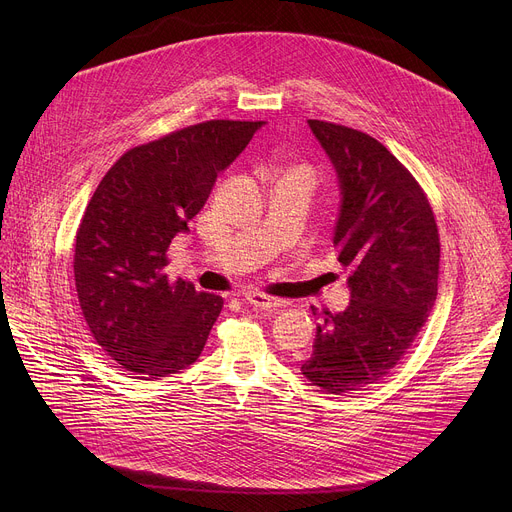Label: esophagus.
Masks as SVG:
<instances>
[{"instance_id": "obj_1", "label": "esophagus", "mask_w": 512, "mask_h": 512, "mask_svg": "<svg viewBox=\"0 0 512 512\" xmlns=\"http://www.w3.org/2000/svg\"><path fill=\"white\" fill-rule=\"evenodd\" d=\"M245 302L255 306V308H261V310H275V308L285 306V300L267 296V294H263V291H247Z\"/></svg>"}]
</instances>
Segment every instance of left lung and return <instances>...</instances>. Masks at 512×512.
Instances as JSON below:
<instances>
[{"mask_svg":"<svg viewBox=\"0 0 512 512\" xmlns=\"http://www.w3.org/2000/svg\"><path fill=\"white\" fill-rule=\"evenodd\" d=\"M332 160L342 204L334 231L350 269V306L324 312L302 373L326 393L364 391L397 367L427 322L440 277V233L427 194L381 141L310 119Z\"/></svg>","mask_w":512,"mask_h":512,"instance_id":"obj_1","label":"left lung"}]
</instances>
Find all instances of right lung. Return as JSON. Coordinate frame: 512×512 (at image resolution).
<instances>
[{"instance_id":"add662e5","label":"right lung","mask_w":512,"mask_h":512,"mask_svg":"<svg viewBox=\"0 0 512 512\" xmlns=\"http://www.w3.org/2000/svg\"><path fill=\"white\" fill-rule=\"evenodd\" d=\"M263 121L210 119L127 150L91 196L75 239V285L97 344L141 379L200 356L223 298L170 281L172 239Z\"/></svg>"}]
</instances>
